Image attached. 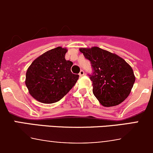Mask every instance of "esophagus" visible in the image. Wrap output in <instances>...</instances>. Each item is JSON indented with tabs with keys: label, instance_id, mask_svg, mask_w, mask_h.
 Masks as SVG:
<instances>
[{
	"label": "esophagus",
	"instance_id": "obj_1",
	"mask_svg": "<svg viewBox=\"0 0 153 153\" xmlns=\"http://www.w3.org/2000/svg\"><path fill=\"white\" fill-rule=\"evenodd\" d=\"M79 75L80 76H83V75H84V72L83 70H81L80 71V72H79Z\"/></svg>",
	"mask_w": 153,
	"mask_h": 153
}]
</instances>
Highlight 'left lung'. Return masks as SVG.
<instances>
[{
	"mask_svg": "<svg viewBox=\"0 0 153 153\" xmlns=\"http://www.w3.org/2000/svg\"><path fill=\"white\" fill-rule=\"evenodd\" d=\"M93 68L92 92L104 106L120 104L129 96L135 81L132 68L122 58L98 47L80 48Z\"/></svg>",
	"mask_w": 153,
	"mask_h": 153,
	"instance_id": "obj_1",
	"label": "left lung"
}]
</instances>
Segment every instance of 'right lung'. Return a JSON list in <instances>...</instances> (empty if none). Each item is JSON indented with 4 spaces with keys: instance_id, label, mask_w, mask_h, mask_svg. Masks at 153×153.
I'll return each instance as SVG.
<instances>
[{
    "instance_id": "add662e5",
    "label": "right lung",
    "mask_w": 153,
    "mask_h": 153,
    "mask_svg": "<svg viewBox=\"0 0 153 153\" xmlns=\"http://www.w3.org/2000/svg\"><path fill=\"white\" fill-rule=\"evenodd\" d=\"M67 48L58 47L34 60L27 69L25 84L32 98L44 104L60 101L79 75L72 74V62L65 59Z\"/></svg>"
}]
</instances>
